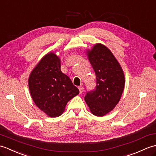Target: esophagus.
<instances>
[{"label":"esophagus","instance_id":"obj_1","mask_svg":"<svg viewBox=\"0 0 156 156\" xmlns=\"http://www.w3.org/2000/svg\"><path fill=\"white\" fill-rule=\"evenodd\" d=\"M78 89H79V92H80V93H82V92H83L84 90V88L82 87H78Z\"/></svg>","mask_w":156,"mask_h":156}]
</instances>
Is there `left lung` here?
<instances>
[{"mask_svg": "<svg viewBox=\"0 0 156 156\" xmlns=\"http://www.w3.org/2000/svg\"><path fill=\"white\" fill-rule=\"evenodd\" d=\"M89 61L97 76V86L84 99L92 114L102 117L111 112L120 101L125 87L121 66L105 45H94L87 51Z\"/></svg>", "mask_w": 156, "mask_h": 156, "instance_id": "8db88e82", "label": "left lung"}]
</instances>
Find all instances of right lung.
<instances>
[{
	"mask_svg": "<svg viewBox=\"0 0 156 156\" xmlns=\"http://www.w3.org/2000/svg\"><path fill=\"white\" fill-rule=\"evenodd\" d=\"M60 67V59L49 52L33 69L28 80L35 104L51 117L61 115L68 102L79 94L77 87L63 74Z\"/></svg>",
	"mask_w": 156,
	"mask_h": 156,
	"instance_id": "add662e5",
	"label": "right lung"
}]
</instances>
